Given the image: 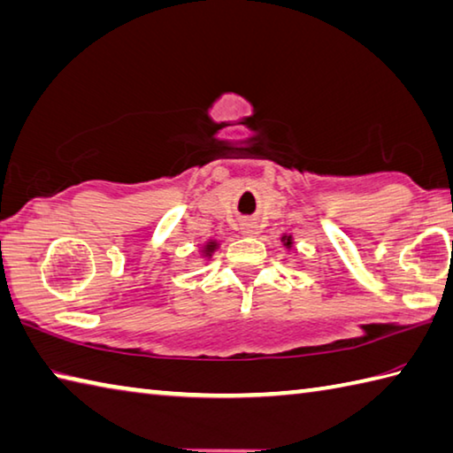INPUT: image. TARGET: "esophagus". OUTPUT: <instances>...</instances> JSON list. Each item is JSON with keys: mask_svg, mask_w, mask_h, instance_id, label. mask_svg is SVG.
Instances as JSON below:
<instances>
[{"mask_svg": "<svg viewBox=\"0 0 453 453\" xmlns=\"http://www.w3.org/2000/svg\"><path fill=\"white\" fill-rule=\"evenodd\" d=\"M242 234L243 235H250V237L257 235L259 234L257 232V224H255V221H243V224H242Z\"/></svg>", "mask_w": 453, "mask_h": 453, "instance_id": "esophagus-1", "label": "esophagus"}]
</instances>
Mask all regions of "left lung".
<instances>
[{"label": "left lung", "mask_w": 453, "mask_h": 453, "mask_svg": "<svg viewBox=\"0 0 453 453\" xmlns=\"http://www.w3.org/2000/svg\"><path fill=\"white\" fill-rule=\"evenodd\" d=\"M281 242H283L289 250L293 248V237H291V235H283V237H281Z\"/></svg>", "instance_id": "left-lung-1"}]
</instances>
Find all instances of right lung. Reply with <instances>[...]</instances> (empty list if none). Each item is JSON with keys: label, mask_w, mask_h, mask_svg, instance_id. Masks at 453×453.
<instances>
[{"label": "right lung", "mask_w": 453, "mask_h": 453, "mask_svg": "<svg viewBox=\"0 0 453 453\" xmlns=\"http://www.w3.org/2000/svg\"><path fill=\"white\" fill-rule=\"evenodd\" d=\"M218 250V242H213V240H210L208 243L203 245L202 248V253H203V257H211V253Z\"/></svg>", "instance_id": "add662e5"}]
</instances>
